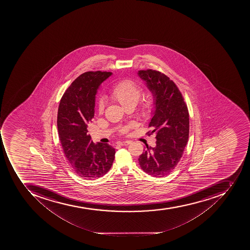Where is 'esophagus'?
<instances>
[{
    "mask_svg": "<svg viewBox=\"0 0 250 250\" xmlns=\"http://www.w3.org/2000/svg\"><path fill=\"white\" fill-rule=\"evenodd\" d=\"M130 142H130V141H126V142H119L118 143H117V145L122 146H128V145H130Z\"/></svg>",
    "mask_w": 250,
    "mask_h": 250,
    "instance_id": "1",
    "label": "esophagus"
}]
</instances>
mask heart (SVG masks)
I'll use <instances>...</instances> for the list:
<instances>
[{"label": "heart", "mask_w": 250, "mask_h": 250, "mask_svg": "<svg viewBox=\"0 0 250 250\" xmlns=\"http://www.w3.org/2000/svg\"><path fill=\"white\" fill-rule=\"evenodd\" d=\"M142 94V87L137 83L131 80H123L112 87L110 91V97L113 100L120 103L124 108L134 107L139 100ZM153 104V99L151 96H147L143 99L142 105L140 108L141 114L143 116H147L151 111ZM104 109V103L101 101L99 104V111L103 112ZM123 131H126L124 129Z\"/></svg>", "instance_id": "heart-1"}]
</instances>
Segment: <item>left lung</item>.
<instances>
[{
	"instance_id": "obj_1",
	"label": "left lung",
	"mask_w": 250,
	"mask_h": 250,
	"mask_svg": "<svg viewBox=\"0 0 250 250\" xmlns=\"http://www.w3.org/2000/svg\"><path fill=\"white\" fill-rule=\"evenodd\" d=\"M138 77L146 82L153 96V110L148 126L156 134V146L148 147L140 155V167L147 174L163 177L173 171L188 143L189 114L179 89L159 71L139 70Z\"/></svg>"
}]
</instances>
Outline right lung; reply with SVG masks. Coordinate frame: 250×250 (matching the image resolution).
Segmentation results:
<instances>
[{
	"instance_id": "add662e5",
	"label": "right lung",
	"mask_w": 250,
	"mask_h": 250,
	"mask_svg": "<svg viewBox=\"0 0 250 250\" xmlns=\"http://www.w3.org/2000/svg\"><path fill=\"white\" fill-rule=\"evenodd\" d=\"M112 74L101 71L83 73L59 103L57 126L63 151L75 173L85 179L104 176L115 159V148L108 144L94 143L87 134V124L95 116V95Z\"/></svg>"
}]
</instances>
